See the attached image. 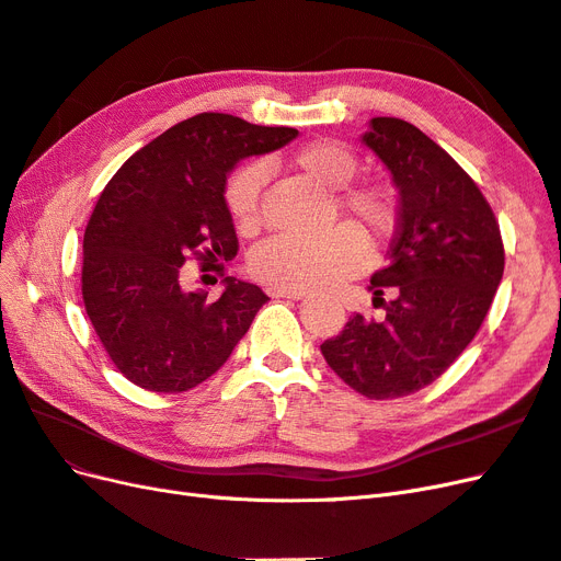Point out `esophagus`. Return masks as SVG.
Segmentation results:
<instances>
[{"label": "esophagus", "mask_w": 561, "mask_h": 561, "mask_svg": "<svg viewBox=\"0 0 561 561\" xmlns=\"http://www.w3.org/2000/svg\"><path fill=\"white\" fill-rule=\"evenodd\" d=\"M268 295L274 297V299H283V297H287V299H304V297H307V293H304V290H283V287H271Z\"/></svg>", "instance_id": "1"}]
</instances>
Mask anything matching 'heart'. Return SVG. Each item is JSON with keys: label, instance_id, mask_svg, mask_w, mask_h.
Masks as SVG:
<instances>
[{"label": "heart", "instance_id": "1", "mask_svg": "<svg viewBox=\"0 0 561 561\" xmlns=\"http://www.w3.org/2000/svg\"><path fill=\"white\" fill-rule=\"evenodd\" d=\"M287 171L309 180L322 190H344L358 175V159L353 151L334 140L309 142L285 159H274ZM266 173L260 163H250L236 171L227 184V206L239 231H254L260 227V196ZM339 208L348 213L355 222L371 236H386L396 225L398 201L388 184H360L346 190L336 198ZM367 257L360 231L342 225L320 239L301 241L293 236H276L250 254V271L254 278L283 290H316L334 285L358 274Z\"/></svg>", "mask_w": 561, "mask_h": 561}]
</instances>
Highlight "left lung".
Listing matches in <instances>:
<instances>
[{
    "mask_svg": "<svg viewBox=\"0 0 561 561\" xmlns=\"http://www.w3.org/2000/svg\"><path fill=\"white\" fill-rule=\"evenodd\" d=\"M360 140L400 194L388 264L369 280L386 318L355 313L320 351L353 390L388 400L433 383L466 351L494 301L505 254L478 184L426 133L375 116ZM383 291L394 299L386 302Z\"/></svg>",
    "mask_w": 561,
    "mask_h": 561,
    "instance_id": "left-lung-1",
    "label": "left lung"
}]
</instances>
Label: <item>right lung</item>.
I'll list each match as a JSON object with an SVG mask.
<instances>
[{
	"label": "right lung",
	"instance_id": "obj_1",
	"mask_svg": "<svg viewBox=\"0 0 561 561\" xmlns=\"http://www.w3.org/2000/svg\"><path fill=\"white\" fill-rule=\"evenodd\" d=\"M297 138L295 128L254 126L203 112L161 133L118 168L83 233L81 295L116 369L145 390L182 393L213 377L268 301L257 285L225 278L215 301L186 293L180 266L239 252L227 206L236 163Z\"/></svg>",
	"mask_w": 561,
	"mask_h": 561
}]
</instances>
